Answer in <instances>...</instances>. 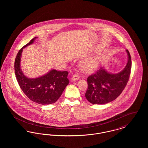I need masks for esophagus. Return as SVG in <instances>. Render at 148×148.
Returning a JSON list of instances; mask_svg holds the SVG:
<instances>
[{
    "instance_id": "34e87169",
    "label": "esophagus",
    "mask_w": 148,
    "mask_h": 148,
    "mask_svg": "<svg viewBox=\"0 0 148 148\" xmlns=\"http://www.w3.org/2000/svg\"><path fill=\"white\" fill-rule=\"evenodd\" d=\"M80 79V76L77 74H75L74 75H73V76L72 77L71 79L73 80V81H75V80H77Z\"/></svg>"
}]
</instances>
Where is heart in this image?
<instances>
[{
  "instance_id": "heart-1",
  "label": "heart",
  "mask_w": 148,
  "mask_h": 148,
  "mask_svg": "<svg viewBox=\"0 0 148 148\" xmlns=\"http://www.w3.org/2000/svg\"><path fill=\"white\" fill-rule=\"evenodd\" d=\"M99 59L96 57H92L84 61L81 64V68L86 73H90L98 67Z\"/></svg>"
}]
</instances>
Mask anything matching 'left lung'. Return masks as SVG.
Returning <instances> with one entry per match:
<instances>
[{
	"instance_id": "8db88e82",
	"label": "left lung",
	"mask_w": 148,
	"mask_h": 148,
	"mask_svg": "<svg viewBox=\"0 0 148 148\" xmlns=\"http://www.w3.org/2000/svg\"><path fill=\"white\" fill-rule=\"evenodd\" d=\"M128 60L124 69L117 74L108 73L103 68L87 78L88 89L85 97L92 104H104L118 98L128 82L131 68V56L126 50Z\"/></svg>"
}]
</instances>
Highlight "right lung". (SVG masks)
I'll return each mask as SVG.
<instances>
[{"mask_svg": "<svg viewBox=\"0 0 148 148\" xmlns=\"http://www.w3.org/2000/svg\"><path fill=\"white\" fill-rule=\"evenodd\" d=\"M36 38H33L18 51L14 63L15 74L20 88L29 99L39 104H50L60 97L69 84L68 72L53 69L47 74L35 79L28 78L23 74L20 66L21 53L23 48L32 44Z\"/></svg>", "mask_w": 148, "mask_h": 148, "instance_id": "add662e5", "label": "right lung"}]
</instances>
